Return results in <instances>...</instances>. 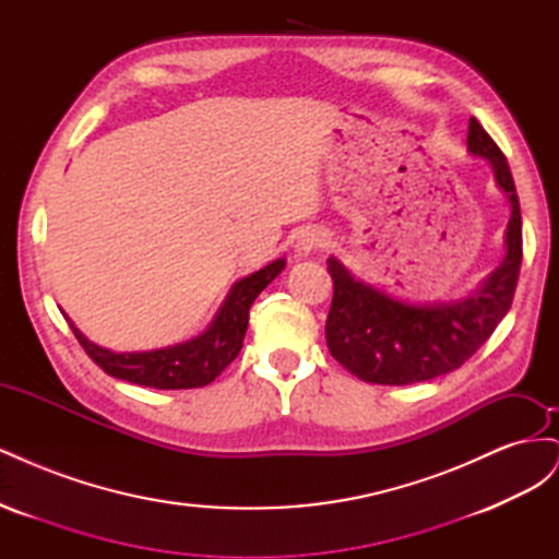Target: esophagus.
Here are the masks:
<instances>
[{
  "label": "esophagus",
  "instance_id": "obj_1",
  "mask_svg": "<svg viewBox=\"0 0 559 559\" xmlns=\"http://www.w3.org/2000/svg\"><path fill=\"white\" fill-rule=\"evenodd\" d=\"M324 245H326V235L321 233V230H314V228L302 230L298 242H296V257L298 259H308L310 253H314L317 249H321Z\"/></svg>",
  "mask_w": 559,
  "mask_h": 559
}]
</instances>
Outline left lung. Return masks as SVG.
Listing matches in <instances>:
<instances>
[{
	"label": "left lung",
	"mask_w": 559,
	"mask_h": 559,
	"mask_svg": "<svg viewBox=\"0 0 559 559\" xmlns=\"http://www.w3.org/2000/svg\"><path fill=\"white\" fill-rule=\"evenodd\" d=\"M471 156L492 165L497 186L511 202L503 261L478 289L450 302H408L354 277L329 259L333 302L326 319L331 357L352 376L376 384H413L445 376L473 357L511 310L522 263V216L511 167L501 148L471 116Z\"/></svg>",
	"instance_id": "obj_1"
}]
</instances>
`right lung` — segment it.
Returning a JSON list of instances; mask_svg holds the SVG:
<instances>
[{
  "label": "right lung",
  "instance_id": "obj_1",
  "mask_svg": "<svg viewBox=\"0 0 559 559\" xmlns=\"http://www.w3.org/2000/svg\"><path fill=\"white\" fill-rule=\"evenodd\" d=\"M284 265L286 261L277 259L235 282L222 308L214 314L212 324L191 341L170 347L148 352H111L91 343L72 324L70 317L64 314V319L70 321L76 341L86 349L88 357L111 378L154 389L205 386L222 376V370L240 354L251 302L282 273Z\"/></svg>",
  "mask_w": 559,
  "mask_h": 559
}]
</instances>
